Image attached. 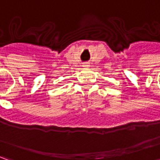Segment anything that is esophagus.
Masks as SVG:
<instances>
[{
  "label": "esophagus",
  "instance_id": "1",
  "mask_svg": "<svg viewBox=\"0 0 160 160\" xmlns=\"http://www.w3.org/2000/svg\"><path fill=\"white\" fill-rule=\"evenodd\" d=\"M83 67H84V68H88V67H90V65L88 64V63H84V64H83Z\"/></svg>",
  "mask_w": 160,
  "mask_h": 160
}]
</instances>
